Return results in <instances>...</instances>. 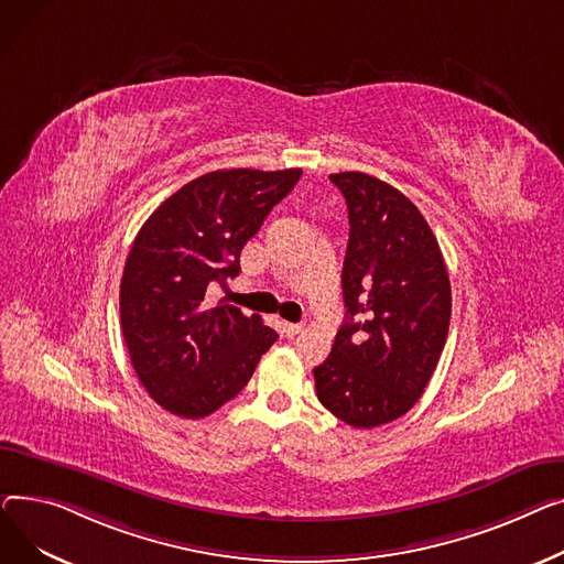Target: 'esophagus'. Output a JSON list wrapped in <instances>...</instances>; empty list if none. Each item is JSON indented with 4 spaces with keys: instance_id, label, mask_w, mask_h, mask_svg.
<instances>
[{
    "instance_id": "obj_1",
    "label": "esophagus",
    "mask_w": 564,
    "mask_h": 564,
    "mask_svg": "<svg viewBox=\"0 0 564 564\" xmlns=\"http://www.w3.org/2000/svg\"><path fill=\"white\" fill-rule=\"evenodd\" d=\"M301 329H303V325H297V323H282V333L289 339H293L295 335H301Z\"/></svg>"
}]
</instances>
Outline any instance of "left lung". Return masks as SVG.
Wrapping results in <instances>:
<instances>
[{
    "instance_id": "obj_1",
    "label": "left lung",
    "mask_w": 564,
    "mask_h": 564,
    "mask_svg": "<svg viewBox=\"0 0 564 564\" xmlns=\"http://www.w3.org/2000/svg\"><path fill=\"white\" fill-rule=\"evenodd\" d=\"M348 205L346 321L314 369L318 401L352 427L391 423L433 378L451 323V282L410 197L367 173L329 175Z\"/></svg>"
}]
</instances>
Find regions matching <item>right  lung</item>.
I'll return each instance as SVG.
<instances>
[{
  "mask_svg": "<svg viewBox=\"0 0 564 564\" xmlns=\"http://www.w3.org/2000/svg\"><path fill=\"white\" fill-rule=\"evenodd\" d=\"M301 169L214 171L143 223L120 280V325L141 384L163 408L203 419L248 384L278 333L235 305L207 310L209 284L241 273V250Z\"/></svg>",
  "mask_w": 564,
  "mask_h": 564,
  "instance_id": "1",
  "label": "right lung"
}]
</instances>
